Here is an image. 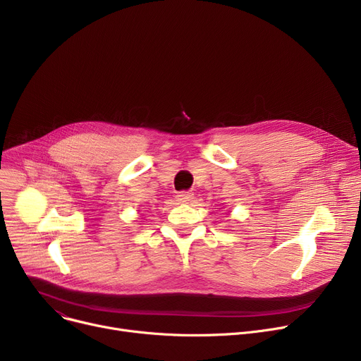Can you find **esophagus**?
Masks as SVG:
<instances>
[{
  "label": "esophagus",
  "mask_w": 361,
  "mask_h": 361,
  "mask_svg": "<svg viewBox=\"0 0 361 361\" xmlns=\"http://www.w3.org/2000/svg\"><path fill=\"white\" fill-rule=\"evenodd\" d=\"M193 193H188V192H180L178 195H177V200L180 202V203H190L192 200H193Z\"/></svg>",
  "instance_id": "34e87169"
}]
</instances>
